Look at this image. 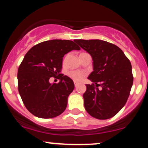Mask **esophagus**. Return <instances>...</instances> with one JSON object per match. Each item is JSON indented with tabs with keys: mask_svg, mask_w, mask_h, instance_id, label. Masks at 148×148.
<instances>
[{
	"mask_svg": "<svg viewBox=\"0 0 148 148\" xmlns=\"http://www.w3.org/2000/svg\"><path fill=\"white\" fill-rule=\"evenodd\" d=\"M74 86H75V87H76V86L79 85V82H76V81H74Z\"/></svg>",
	"mask_w": 148,
	"mask_h": 148,
	"instance_id": "esophagus-1",
	"label": "esophagus"
}]
</instances>
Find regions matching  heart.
<instances>
[{"label": "heart", "mask_w": 148, "mask_h": 148, "mask_svg": "<svg viewBox=\"0 0 148 148\" xmlns=\"http://www.w3.org/2000/svg\"><path fill=\"white\" fill-rule=\"evenodd\" d=\"M64 60H65V59L64 60ZM68 75L70 76L72 79H74V81H80L85 77L86 73L80 72V71H71V72H69Z\"/></svg>", "instance_id": "obj_1"}]
</instances>
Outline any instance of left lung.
I'll return each mask as SVG.
<instances>
[{"instance_id":"obj_1","label":"left lung","mask_w":148,"mask_h":148,"mask_svg":"<svg viewBox=\"0 0 148 148\" xmlns=\"http://www.w3.org/2000/svg\"><path fill=\"white\" fill-rule=\"evenodd\" d=\"M74 42L86 51L93 60V72L88 76L93 84H86L85 108L93 118H111L123 108L130 96L134 81L130 61L118 47L108 42Z\"/></svg>"}]
</instances>
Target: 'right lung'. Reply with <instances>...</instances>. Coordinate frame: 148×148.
Returning <instances> with one entry per match:
<instances>
[{
  "label": "right lung",
  "instance_id": "right-lung-1",
  "mask_svg": "<svg viewBox=\"0 0 148 148\" xmlns=\"http://www.w3.org/2000/svg\"><path fill=\"white\" fill-rule=\"evenodd\" d=\"M73 41L52 40L39 43L27 52L18 69V90L25 108L35 116L52 118L63 113L74 88L72 79L60 74L62 58L80 50ZM59 75L58 84H50Z\"/></svg>",
  "mask_w": 148,
  "mask_h": 148
}]
</instances>
